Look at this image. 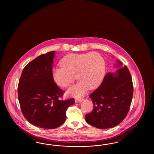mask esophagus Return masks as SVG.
Masks as SVG:
<instances>
[{
    "label": "esophagus",
    "instance_id": "34e87169",
    "mask_svg": "<svg viewBox=\"0 0 154 154\" xmlns=\"http://www.w3.org/2000/svg\"><path fill=\"white\" fill-rule=\"evenodd\" d=\"M83 100L84 99H82V98H76L75 99V102L76 103H81L83 101Z\"/></svg>",
    "mask_w": 154,
    "mask_h": 154
}]
</instances>
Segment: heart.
<instances>
[{
  "mask_svg": "<svg viewBox=\"0 0 154 154\" xmlns=\"http://www.w3.org/2000/svg\"><path fill=\"white\" fill-rule=\"evenodd\" d=\"M61 64L53 69L54 80L59 86L66 88L77 76L79 82L67 91L68 94L75 97L84 95L88 88H96L105 74L104 59L96 52L71 54L63 58Z\"/></svg>",
  "mask_w": 154,
  "mask_h": 154,
  "instance_id": "1",
  "label": "heart"
}]
</instances>
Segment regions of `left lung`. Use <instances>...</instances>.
Here are the masks:
<instances>
[{"label": "left lung", "mask_w": 154, "mask_h": 154, "mask_svg": "<svg viewBox=\"0 0 154 154\" xmlns=\"http://www.w3.org/2000/svg\"><path fill=\"white\" fill-rule=\"evenodd\" d=\"M119 69L105 75L102 83L89 96L93 102V111L85 116L86 121L99 129L119 125L129 112L133 94L131 73L126 66L117 60Z\"/></svg>", "instance_id": "8db88e82"}]
</instances>
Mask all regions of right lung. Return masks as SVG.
<instances>
[{"label":"right lung","mask_w":154,"mask_h":154,"mask_svg":"<svg viewBox=\"0 0 154 154\" xmlns=\"http://www.w3.org/2000/svg\"><path fill=\"white\" fill-rule=\"evenodd\" d=\"M55 51L38 56L23 68L18 86V98L23 116L31 124L55 129L66 119V111L74 98L60 100L64 92L52 76Z\"/></svg>","instance_id":"right-lung-1"}]
</instances>
